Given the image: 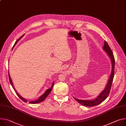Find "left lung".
Here are the masks:
<instances>
[{
  "label": "left lung",
  "mask_w": 126,
  "mask_h": 126,
  "mask_svg": "<svg viewBox=\"0 0 126 126\" xmlns=\"http://www.w3.org/2000/svg\"><path fill=\"white\" fill-rule=\"evenodd\" d=\"M103 49L106 52L108 55L109 56V57L110 59L111 62V72L110 75V78L108 80V82L107 83V84L104 90L102 91V92L99 94L98 96L95 99H92V100H81V99H79L77 98H75V99L81 105L86 106V107H94L97 106L100 103H101L103 101H104L108 96L109 95L111 84L112 83L113 79L114 77V73H115V58H114L113 55L112 54V52L111 51V50L110 49V47H109V45L107 43V42L105 41L104 46H103Z\"/></svg>",
  "instance_id": "obj_1"
}]
</instances>
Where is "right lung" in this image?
<instances>
[{
	"mask_svg": "<svg viewBox=\"0 0 126 126\" xmlns=\"http://www.w3.org/2000/svg\"><path fill=\"white\" fill-rule=\"evenodd\" d=\"M24 35H25V34H24L23 35H22L21 37H20L16 41V42L15 43V45H14V47L16 45V44L17 43V42H18L22 37H23ZM13 48H14V47H13ZM8 77H9V82H10V83L11 86H12V87H13L14 90L15 91V92L16 93V94L17 95V96H18L19 97V98L20 99H21L22 101L25 102H28V100H27V99H26L25 98H24V97H22V96H21L17 93V91H16V89L15 88V87H14V84H13V82H12V80H11V78H10V75H9V72H8ZM54 82H53V84H52V86L51 87V88H50L49 89H47L45 93L43 94H42L37 100H33V101H29V102L30 103V104H38V103L41 102L42 101H44V100L46 99V98L47 97V96L50 94L51 91V90H52V88H53V86H54Z\"/></svg>",
	"mask_w": 126,
	"mask_h": 126,
	"instance_id": "1",
	"label": "right lung"
}]
</instances>
